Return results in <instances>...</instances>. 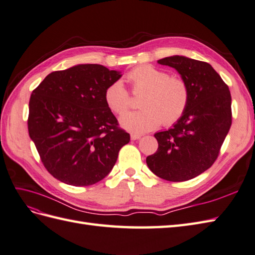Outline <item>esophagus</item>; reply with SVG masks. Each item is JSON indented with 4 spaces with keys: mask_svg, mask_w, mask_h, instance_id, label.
<instances>
[{
    "mask_svg": "<svg viewBox=\"0 0 255 255\" xmlns=\"http://www.w3.org/2000/svg\"><path fill=\"white\" fill-rule=\"evenodd\" d=\"M141 136H142L141 133H135V132L130 133V138H131V140H138L141 138Z\"/></svg>",
    "mask_w": 255,
    "mask_h": 255,
    "instance_id": "esophagus-1",
    "label": "esophagus"
}]
</instances>
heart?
Segmentation results:
<instances>
[{"label":"heart","mask_w":255,"mask_h":255,"mask_svg":"<svg viewBox=\"0 0 255 255\" xmlns=\"http://www.w3.org/2000/svg\"><path fill=\"white\" fill-rule=\"evenodd\" d=\"M127 80L133 93H144L140 100L142 110L123 114L120 123L131 132H145L157 128L161 123L172 125L184 114L190 99L187 84L180 77L170 76L166 71L151 65H141L130 71ZM104 101L115 114L128 109L130 98L122 82L108 86Z\"/></svg>","instance_id":"b5f03b06"}]
</instances>
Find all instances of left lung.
<instances>
[{"label": "left lung", "instance_id": "left-lung-1", "mask_svg": "<svg viewBox=\"0 0 255 255\" xmlns=\"http://www.w3.org/2000/svg\"><path fill=\"white\" fill-rule=\"evenodd\" d=\"M177 70L188 86L190 99L181 119L166 131L156 132V153L146 164L157 177L182 182L206 171L218 158L232 125V97L210 64L184 56L157 61Z\"/></svg>", "mask_w": 255, "mask_h": 255}]
</instances>
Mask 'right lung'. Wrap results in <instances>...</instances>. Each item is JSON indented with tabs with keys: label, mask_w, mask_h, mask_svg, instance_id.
Returning <instances> with one entry per match:
<instances>
[{
	"label": "right lung",
	"mask_w": 255,
	"mask_h": 255,
	"mask_svg": "<svg viewBox=\"0 0 255 255\" xmlns=\"http://www.w3.org/2000/svg\"><path fill=\"white\" fill-rule=\"evenodd\" d=\"M122 72L77 64L51 72L32 91L28 129L41 160L54 178L88 186L112 170L130 135L119 128L104 93Z\"/></svg>",
	"instance_id": "obj_1"
}]
</instances>
